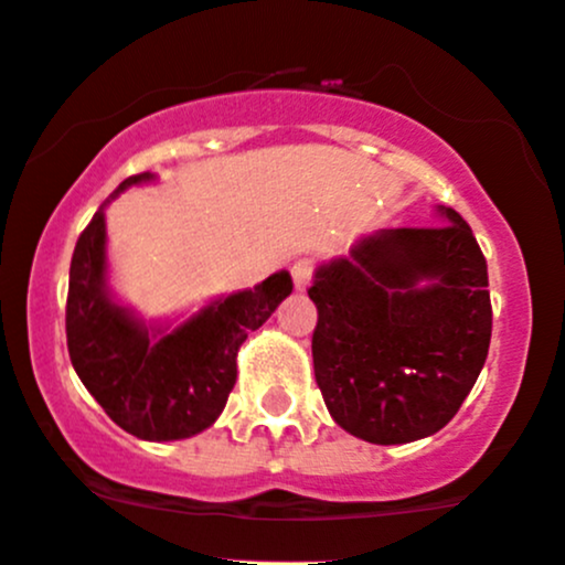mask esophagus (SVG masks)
Returning a JSON list of instances; mask_svg holds the SVG:
<instances>
[{"instance_id":"1","label":"esophagus","mask_w":565,"mask_h":565,"mask_svg":"<svg viewBox=\"0 0 565 565\" xmlns=\"http://www.w3.org/2000/svg\"><path fill=\"white\" fill-rule=\"evenodd\" d=\"M311 270H315V267H311V259H298L292 265V281H295V289H300V292H303L306 287H309L311 284Z\"/></svg>"}]
</instances>
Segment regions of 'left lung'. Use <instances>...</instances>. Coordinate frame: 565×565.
I'll use <instances>...</instances> for the list:
<instances>
[{
	"instance_id": "1",
	"label": "left lung",
	"mask_w": 565,
	"mask_h": 565,
	"mask_svg": "<svg viewBox=\"0 0 565 565\" xmlns=\"http://www.w3.org/2000/svg\"><path fill=\"white\" fill-rule=\"evenodd\" d=\"M443 224L377 230L315 270V377L330 418L374 446L440 431L492 339L487 259L454 207Z\"/></svg>"
}]
</instances>
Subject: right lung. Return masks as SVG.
I'll return each instance as SVG.
<instances>
[{
	"label": "right lung",
	"instance_id": "right-lung-1",
	"mask_svg": "<svg viewBox=\"0 0 565 565\" xmlns=\"http://www.w3.org/2000/svg\"><path fill=\"white\" fill-rule=\"evenodd\" d=\"M156 180L145 172L119 182L82 232L71 259L65 324L73 369L108 418L139 440L169 443L218 420L235 388L243 341L292 292V276L278 270L188 317L147 322L108 287L106 207L128 188Z\"/></svg>",
	"mask_w": 565,
	"mask_h": 565
}]
</instances>
